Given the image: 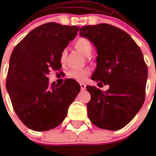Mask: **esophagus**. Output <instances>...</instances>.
Wrapping results in <instances>:
<instances>
[{
	"mask_svg": "<svg viewBox=\"0 0 156 156\" xmlns=\"http://www.w3.org/2000/svg\"><path fill=\"white\" fill-rule=\"evenodd\" d=\"M80 88H81V90H86V84H85V83H81Z\"/></svg>",
	"mask_w": 156,
	"mask_h": 156,
	"instance_id": "1",
	"label": "esophagus"
}]
</instances>
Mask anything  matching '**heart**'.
Instances as JSON below:
<instances>
[{"instance_id": "1", "label": "heart", "mask_w": 156, "mask_h": 156, "mask_svg": "<svg viewBox=\"0 0 156 156\" xmlns=\"http://www.w3.org/2000/svg\"><path fill=\"white\" fill-rule=\"evenodd\" d=\"M74 47L77 51H79L83 55H90L92 51V44L90 41L85 37H80L74 42ZM66 51L63 50L60 55V61L63 62L66 58ZM90 70L88 69H75L69 73V76L72 79L76 80V81H84L87 77L90 75Z\"/></svg>"}]
</instances>
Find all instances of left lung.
Wrapping results in <instances>:
<instances>
[{"label": "left lung", "mask_w": 156, "mask_h": 156, "mask_svg": "<svg viewBox=\"0 0 156 156\" xmlns=\"http://www.w3.org/2000/svg\"><path fill=\"white\" fill-rule=\"evenodd\" d=\"M80 35L97 49V67L91 79L109 86L105 92L87 86L91 96L87 105L88 117L101 129H122L145 98L148 68L141 50L127 33L106 23L81 27Z\"/></svg>", "instance_id": "obj_1"}]
</instances>
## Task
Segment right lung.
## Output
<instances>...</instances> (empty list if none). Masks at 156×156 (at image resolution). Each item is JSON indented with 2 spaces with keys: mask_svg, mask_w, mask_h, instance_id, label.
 <instances>
[{
  "mask_svg": "<svg viewBox=\"0 0 156 156\" xmlns=\"http://www.w3.org/2000/svg\"><path fill=\"white\" fill-rule=\"evenodd\" d=\"M79 27L55 23L30 31L15 47L9 61L6 88L13 108L24 125L46 131L61 124L80 90L73 80L49 83L50 70L62 68L60 55Z\"/></svg>",
  "mask_w": 156,
  "mask_h": 156,
  "instance_id": "1",
  "label": "right lung"
}]
</instances>
